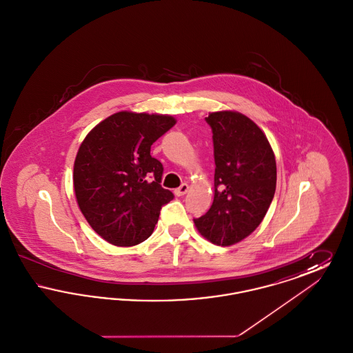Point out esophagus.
<instances>
[{
  "label": "esophagus",
  "instance_id": "34e87169",
  "mask_svg": "<svg viewBox=\"0 0 353 353\" xmlns=\"http://www.w3.org/2000/svg\"><path fill=\"white\" fill-rule=\"evenodd\" d=\"M188 190H189V185L183 184L180 188H177V189L174 190V194L179 196V197H181V196H184V194L188 193Z\"/></svg>",
  "mask_w": 353,
  "mask_h": 353
}]
</instances>
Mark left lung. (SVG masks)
I'll use <instances>...</instances> for the list:
<instances>
[{
    "instance_id": "1",
    "label": "left lung",
    "mask_w": 353,
    "mask_h": 353,
    "mask_svg": "<svg viewBox=\"0 0 353 353\" xmlns=\"http://www.w3.org/2000/svg\"><path fill=\"white\" fill-rule=\"evenodd\" d=\"M213 131L214 200L194 219L202 236L219 246H232L261 225L276 188V163L263 131L236 111L210 112Z\"/></svg>"
}]
</instances>
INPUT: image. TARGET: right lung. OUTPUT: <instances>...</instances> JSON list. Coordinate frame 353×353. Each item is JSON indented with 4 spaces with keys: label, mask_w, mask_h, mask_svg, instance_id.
Returning <instances> with one entry per match:
<instances>
[{
    "label": "right lung",
    "mask_w": 353,
    "mask_h": 353,
    "mask_svg": "<svg viewBox=\"0 0 353 353\" xmlns=\"http://www.w3.org/2000/svg\"><path fill=\"white\" fill-rule=\"evenodd\" d=\"M176 124L160 114L120 111L84 137L74 163V190L84 219L115 246H134L152 234L173 193L161 186L163 164L151 145Z\"/></svg>",
    "instance_id": "1"
}]
</instances>
